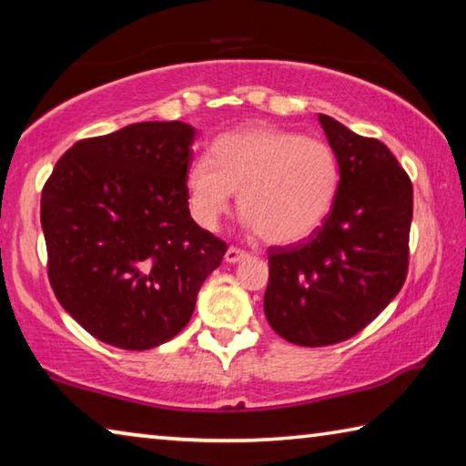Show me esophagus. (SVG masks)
<instances>
[{
  "label": "esophagus",
  "instance_id": "esophagus-1",
  "mask_svg": "<svg viewBox=\"0 0 466 466\" xmlns=\"http://www.w3.org/2000/svg\"><path fill=\"white\" fill-rule=\"evenodd\" d=\"M248 256H249L248 251L238 249V248H228V249H227V254H225V262H227V264H238V262H243V260H246Z\"/></svg>",
  "mask_w": 466,
  "mask_h": 466
}]
</instances>
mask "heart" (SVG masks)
<instances>
[{"instance_id":"heart-1","label":"heart","mask_w":466,"mask_h":466,"mask_svg":"<svg viewBox=\"0 0 466 466\" xmlns=\"http://www.w3.org/2000/svg\"><path fill=\"white\" fill-rule=\"evenodd\" d=\"M215 161L196 158L187 171L189 202L204 227H215L239 192L248 225L272 246L311 238L330 217L340 187L334 150L289 129L249 126L215 142Z\"/></svg>"}]
</instances>
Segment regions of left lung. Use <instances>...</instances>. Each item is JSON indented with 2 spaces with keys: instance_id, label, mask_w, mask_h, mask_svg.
Masks as SVG:
<instances>
[{
  "instance_id": "left-lung-1",
  "label": "left lung",
  "mask_w": 466,
  "mask_h": 466,
  "mask_svg": "<svg viewBox=\"0 0 466 466\" xmlns=\"http://www.w3.org/2000/svg\"><path fill=\"white\" fill-rule=\"evenodd\" d=\"M340 169L337 202L308 241L270 248L264 314L293 345L326 347L363 330L407 279L413 186L380 140L319 113Z\"/></svg>"
}]
</instances>
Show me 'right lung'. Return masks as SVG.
<instances>
[{
    "label": "right lung",
    "instance_id": "1",
    "mask_svg": "<svg viewBox=\"0 0 466 466\" xmlns=\"http://www.w3.org/2000/svg\"><path fill=\"white\" fill-rule=\"evenodd\" d=\"M196 127L142 121L76 142L41 194L49 280L106 345L147 350L179 334L227 243L187 208Z\"/></svg>",
    "mask_w": 466,
    "mask_h": 466
}]
</instances>
